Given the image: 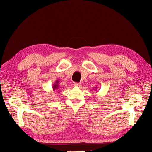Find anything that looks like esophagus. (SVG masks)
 I'll return each mask as SVG.
<instances>
[{"label":"esophagus","mask_w":152,"mask_h":152,"mask_svg":"<svg viewBox=\"0 0 152 152\" xmlns=\"http://www.w3.org/2000/svg\"><path fill=\"white\" fill-rule=\"evenodd\" d=\"M74 86L75 87H81V84L80 83H78V82H75Z\"/></svg>","instance_id":"34e87169"}]
</instances>
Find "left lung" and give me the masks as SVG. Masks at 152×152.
I'll use <instances>...</instances> for the list:
<instances>
[{
	"label": "left lung",
	"instance_id": "obj_1",
	"mask_svg": "<svg viewBox=\"0 0 152 152\" xmlns=\"http://www.w3.org/2000/svg\"><path fill=\"white\" fill-rule=\"evenodd\" d=\"M95 90H97V87H95Z\"/></svg>",
	"mask_w": 152,
	"mask_h": 152
}]
</instances>
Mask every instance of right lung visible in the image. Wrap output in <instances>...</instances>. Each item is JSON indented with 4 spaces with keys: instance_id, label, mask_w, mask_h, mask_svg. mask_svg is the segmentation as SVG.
<instances>
[{
    "instance_id": "right-lung-1",
    "label": "right lung",
    "mask_w": 152,
    "mask_h": 152,
    "mask_svg": "<svg viewBox=\"0 0 152 152\" xmlns=\"http://www.w3.org/2000/svg\"><path fill=\"white\" fill-rule=\"evenodd\" d=\"M59 82H58V80H56V82H54V84H53V90L54 91V90H55V89H58V87H59Z\"/></svg>"
}]
</instances>
